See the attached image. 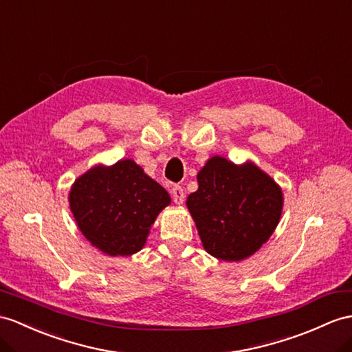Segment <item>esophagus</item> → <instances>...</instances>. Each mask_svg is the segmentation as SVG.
<instances>
[{
	"label": "esophagus",
	"mask_w": 352,
	"mask_h": 352,
	"mask_svg": "<svg viewBox=\"0 0 352 352\" xmlns=\"http://www.w3.org/2000/svg\"><path fill=\"white\" fill-rule=\"evenodd\" d=\"M171 197H173V201L176 204H182L185 200V192L182 190V186H173L171 188Z\"/></svg>",
	"instance_id": "1"
}]
</instances>
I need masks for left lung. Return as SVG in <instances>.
Instances as JSON below:
<instances>
[{
  "mask_svg": "<svg viewBox=\"0 0 352 352\" xmlns=\"http://www.w3.org/2000/svg\"><path fill=\"white\" fill-rule=\"evenodd\" d=\"M186 208L203 248L222 261H242L269 241L284 208L282 188L252 161L215 155L197 173Z\"/></svg>",
  "mask_w": 352,
  "mask_h": 352,
  "instance_id": "obj_1",
  "label": "left lung"
}]
</instances>
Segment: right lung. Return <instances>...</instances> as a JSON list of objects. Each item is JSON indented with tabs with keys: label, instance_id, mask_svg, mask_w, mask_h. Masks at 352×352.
Returning a JSON list of instances; mask_svg holds the SVG:
<instances>
[{
	"label": "right lung",
	"instance_id": "obj_1",
	"mask_svg": "<svg viewBox=\"0 0 352 352\" xmlns=\"http://www.w3.org/2000/svg\"><path fill=\"white\" fill-rule=\"evenodd\" d=\"M68 203L77 227L109 256H130L146 243L168 192L130 158L97 164L72 185Z\"/></svg>",
	"mask_w": 352,
	"mask_h": 352
}]
</instances>
